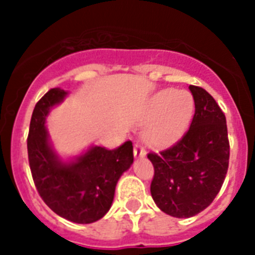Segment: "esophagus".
<instances>
[{
    "mask_svg": "<svg viewBox=\"0 0 255 255\" xmlns=\"http://www.w3.org/2000/svg\"><path fill=\"white\" fill-rule=\"evenodd\" d=\"M133 155H135L136 157H144V156L147 155V152L144 149V145L140 143V141H137V143L135 144V147H133Z\"/></svg>",
    "mask_w": 255,
    "mask_h": 255,
    "instance_id": "1",
    "label": "esophagus"
}]
</instances>
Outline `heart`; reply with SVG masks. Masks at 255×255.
<instances>
[{
    "label": "heart",
    "instance_id": "1",
    "mask_svg": "<svg viewBox=\"0 0 255 255\" xmlns=\"http://www.w3.org/2000/svg\"><path fill=\"white\" fill-rule=\"evenodd\" d=\"M194 111L192 94L185 90H164L152 96L147 106V119H151L144 136L155 147L176 143L186 131Z\"/></svg>",
    "mask_w": 255,
    "mask_h": 255
}]
</instances>
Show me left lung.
Listing matches in <instances>:
<instances>
[{"label":"left lung","mask_w":255,"mask_h":255,"mask_svg":"<svg viewBox=\"0 0 255 255\" xmlns=\"http://www.w3.org/2000/svg\"><path fill=\"white\" fill-rule=\"evenodd\" d=\"M194 115L188 131L172 147L149 152L155 173L151 194L172 217L188 218L208 208L221 189L230 145L224 112L209 92L189 86Z\"/></svg>","instance_id":"1"}]
</instances>
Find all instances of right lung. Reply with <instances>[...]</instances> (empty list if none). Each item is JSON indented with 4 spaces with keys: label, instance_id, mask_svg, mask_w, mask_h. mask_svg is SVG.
I'll return each mask as SVG.
<instances>
[{
    "label": "right lung",
    "instance_id": "obj_1",
    "mask_svg": "<svg viewBox=\"0 0 255 255\" xmlns=\"http://www.w3.org/2000/svg\"><path fill=\"white\" fill-rule=\"evenodd\" d=\"M65 96V90L51 88L34 107L27 136L30 170L38 193L54 213L91 224L111 208L116 182L133 163V147L129 140L114 149L92 147L77 161L61 163L49 145L45 120Z\"/></svg>",
    "mask_w": 255,
    "mask_h": 255
}]
</instances>
